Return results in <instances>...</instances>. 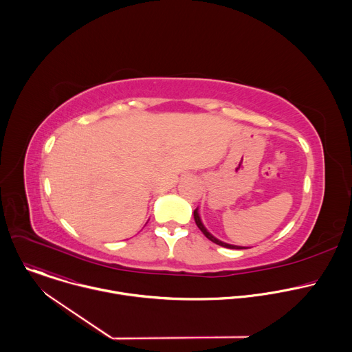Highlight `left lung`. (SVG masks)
I'll return each instance as SVG.
<instances>
[{"instance_id": "1", "label": "left lung", "mask_w": 352, "mask_h": 352, "mask_svg": "<svg viewBox=\"0 0 352 352\" xmlns=\"http://www.w3.org/2000/svg\"><path fill=\"white\" fill-rule=\"evenodd\" d=\"M193 219H195V223H196V226L199 227V230L202 231L204 234H205V236L208 238V239H210L212 242H214V243H217V245H220V246H224V248H228V249H248L246 246H239V245H231V243H227V242H223V241H220V239H217L213 234H210L209 231H208V228L204 226V223H202V219H200V216H199V208L197 209H195L193 210Z\"/></svg>"}]
</instances>
